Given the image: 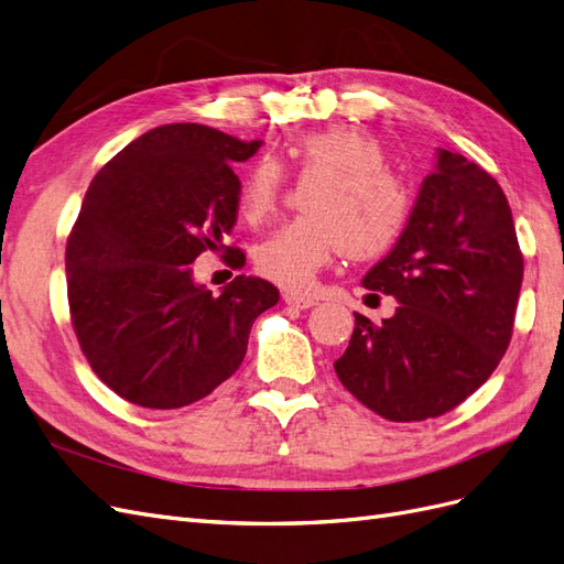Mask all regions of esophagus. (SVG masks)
<instances>
[{"mask_svg": "<svg viewBox=\"0 0 564 564\" xmlns=\"http://www.w3.org/2000/svg\"><path fill=\"white\" fill-rule=\"evenodd\" d=\"M284 303L286 305H292V308H296V311H308V308H313V305L317 303L315 299H311V296H301V294H284Z\"/></svg>", "mask_w": 564, "mask_h": 564, "instance_id": "esophagus-1", "label": "esophagus"}]
</instances>
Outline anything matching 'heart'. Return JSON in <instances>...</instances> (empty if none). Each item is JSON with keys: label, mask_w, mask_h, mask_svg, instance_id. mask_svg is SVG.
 Wrapping results in <instances>:
<instances>
[{"label": "heart", "mask_w": 564, "mask_h": 564, "mask_svg": "<svg viewBox=\"0 0 564 564\" xmlns=\"http://www.w3.org/2000/svg\"><path fill=\"white\" fill-rule=\"evenodd\" d=\"M301 181H315L303 197L301 216L256 245L259 275L303 292L334 256L371 261L400 242L412 218V193L388 169L383 145L355 127L305 133L289 148ZM282 172L259 160L237 195V212L256 226L278 207Z\"/></svg>", "instance_id": "1"}]
</instances>
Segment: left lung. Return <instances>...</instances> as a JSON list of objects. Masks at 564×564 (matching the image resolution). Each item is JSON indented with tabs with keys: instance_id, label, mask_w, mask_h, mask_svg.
Wrapping results in <instances>:
<instances>
[{
	"instance_id": "8db88e82",
	"label": "left lung",
	"mask_w": 564,
	"mask_h": 564,
	"mask_svg": "<svg viewBox=\"0 0 564 564\" xmlns=\"http://www.w3.org/2000/svg\"><path fill=\"white\" fill-rule=\"evenodd\" d=\"M522 251L501 185L437 150L400 242L362 284L398 299L373 324L355 313L338 381L388 421L452 412L497 369L513 336Z\"/></svg>"
}]
</instances>
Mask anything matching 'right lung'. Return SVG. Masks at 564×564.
<instances>
[{
    "label": "right lung",
    "instance_id": "obj_1",
    "mask_svg": "<svg viewBox=\"0 0 564 564\" xmlns=\"http://www.w3.org/2000/svg\"><path fill=\"white\" fill-rule=\"evenodd\" d=\"M261 145L164 124L119 150L84 195L65 247L67 303L96 377L127 402L178 409L207 398L242 365L253 319L280 301L247 275L214 296L191 270L224 247L242 187L232 166ZM228 263L242 268L245 253Z\"/></svg>",
    "mask_w": 564,
    "mask_h": 564
}]
</instances>
